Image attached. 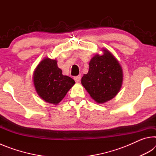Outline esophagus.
Returning <instances> with one entry per match:
<instances>
[{
    "label": "esophagus",
    "instance_id": "obj_1",
    "mask_svg": "<svg viewBox=\"0 0 156 156\" xmlns=\"http://www.w3.org/2000/svg\"><path fill=\"white\" fill-rule=\"evenodd\" d=\"M73 79H74V80L76 82V83H79L81 79V76L79 75L78 76H75V77L73 78Z\"/></svg>",
    "mask_w": 156,
    "mask_h": 156
}]
</instances>
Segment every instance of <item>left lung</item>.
Returning <instances> with one entry per match:
<instances>
[{"instance_id": "1", "label": "left lung", "mask_w": 156, "mask_h": 156, "mask_svg": "<svg viewBox=\"0 0 156 156\" xmlns=\"http://www.w3.org/2000/svg\"><path fill=\"white\" fill-rule=\"evenodd\" d=\"M103 54H96L89 62V69L84 74L81 83L91 98L98 104L113 99L120 91L123 72L118 60L107 49Z\"/></svg>"}]
</instances>
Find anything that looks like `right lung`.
Listing matches in <instances>:
<instances>
[{"label":"right lung","instance_id":"1","mask_svg":"<svg viewBox=\"0 0 156 156\" xmlns=\"http://www.w3.org/2000/svg\"><path fill=\"white\" fill-rule=\"evenodd\" d=\"M35 90L39 97L48 103L57 105L64 98L75 81L62 73L56 59L48 57L39 62L33 74Z\"/></svg>","mask_w":156,"mask_h":156}]
</instances>
